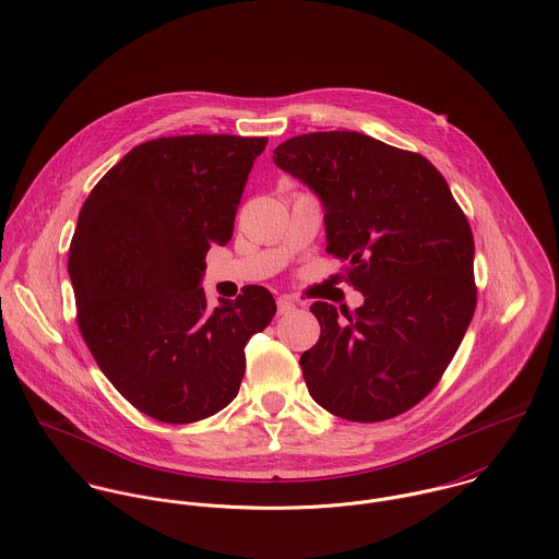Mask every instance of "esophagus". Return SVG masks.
<instances>
[{"label":"esophagus","instance_id":"obj_1","mask_svg":"<svg viewBox=\"0 0 559 559\" xmlns=\"http://www.w3.org/2000/svg\"><path fill=\"white\" fill-rule=\"evenodd\" d=\"M295 310H297V306H295V301H293L290 297H280V299H277V314H280V317L293 314Z\"/></svg>","mask_w":559,"mask_h":559}]
</instances>
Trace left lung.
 Returning <instances> with one entry per match:
<instances>
[{
    "label": "left lung",
    "mask_w": 559,
    "mask_h": 559,
    "mask_svg": "<svg viewBox=\"0 0 559 559\" xmlns=\"http://www.w3.org/2000/svg\"><path fill=\"white\" fill-rule=\"evenodd\" d=\"M324 206L326 251L366 301H317L319 342L299 359L312 399L350 421H383L426 399L476 312L474 235L441 171L357 131H322L273 151Z\"/></svg>",
    "instance_id": "left-lung-1"
}]
</instances>
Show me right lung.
I'll return each mask as SVG.
<instances>
[{
  "mask_svg": "<svg viewBox=\"0 0 559 559\" xmlns=\"http://www.w3.org/2000/svg\"><path fill=\"white\" fill-rule=\"evenodd\" d=\"M266 138L174 135L135 146L90 191L69 249L81 335L111 385L167 424L215 415L239 394L245 344L275 317L262 286L211 312V242L233 239Z\"/></svg>",
  "mask_w": 559,
  "mask_h": 559,
  "instance_id": "obj_1",
  "label": "right lung"
}]
</instances>
